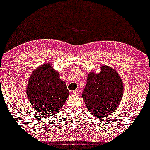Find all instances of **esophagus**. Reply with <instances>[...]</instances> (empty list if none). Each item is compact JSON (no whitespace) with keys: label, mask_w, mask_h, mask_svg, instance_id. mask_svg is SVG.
<instances>
[{"label":"esophagus","mask_w":150,"mask_h":150,"mask_svg":"<svg viewBox=\"0 0 150 150\" xmlns=\"http://www.w3.org/2000/svg\"><path fill=\"white\" fill-rule=\"evenodd\" d=\"M72 94H75V95H79L80 93V91L78 90V89H77V90L75 91H72Z\"/></svg>","instance_id":"1"}]
</instances>
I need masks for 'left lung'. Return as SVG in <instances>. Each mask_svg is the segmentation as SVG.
I'll use <instances>...</instances> for the list:
<instances>
[{"label": "left lung", "instance_id": "left-lung-1", "mask_svg": "<svg viewBox=\"0 0 150 150\" xmlns=\"http://www.w3.org/2000/svg\"><path fill=\"white\" fill-rule=\"evenodd\" d=\"M123 96V83L118 72L107 65L101 67L99 73L90 72L83 92L88 110L98 118L114 112Z\"/></svg>", "mask_w": 150, "mask_h": 150}]
</instances>
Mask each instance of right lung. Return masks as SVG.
<instances>
[{"instance_id":"add662e5","label":"right lung","mask_w":150,"mask_h":150,"mask_svg":"<svg viewBox=\"0 0 150 150\" xmlns=\"http://www.w3.org/2000/svg\"><path fill=\"white\" fill-rule=\"evenodd\" d=\"M30 105L41 115L49 116L59 111L69 96L65 82L50 63L38 67L30 75L26 88Z\"/></svg>"}]
</instances>
